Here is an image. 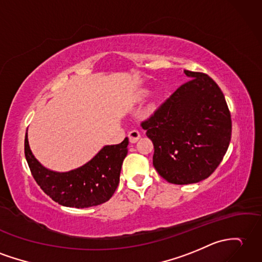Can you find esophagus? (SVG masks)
Instances as JSON below:
<instances>
[{
  "label": "esophagus",
  "instance_id": "esophagus-1",
  "mask_svg": "<svg viewBox=\"0 0 262 262\" xmlns=\"http://www.w3.org/2000/svg\"><path fill=\"white\" fill-rule=\"evenodd\" d=\"M128 138H129V142L130 143H136L139 138H141V134H139L138 130L134 129V130H130L128 133Z\"/></svg>",
  "mask_w": 262,
  "mask_h": 262
}]
</instances>
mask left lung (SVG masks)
I'll list each match as a JSON object with an SVG mask.
<instances>
[{"label":"left lung","instance_id":"8db88e82","mask_svg":"<svg viewBox=\"0 0 262 262\" xmlns=\"http://www.w3.org/2000/svg\"><path fill=\"white\" fill-rule=\"evenodd\" d=\"M190 81L142 123L153 142V165L173 184L208 179L226 155L231 141V115L213 79L184 70Z\"/></svg>","mask_w":262,"mask_h":262}]
</instances>
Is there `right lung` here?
<instances>
[{"mask_svg":"<svg viewBox=\"0 0 262 262\" xmlns=\"http://www.w3.org/2000/svg\"><path fill=\"white\" fill-rule=\"evenodd\" d=\"M128 138L117 145H106L84 165L69 172L45 167L30 148L28 133L24 153L30 171L38 185L54 202L69 208H90L105 203L119 184V175L127 155Z\"/></svg>","mask_w":262,"mask_h":262,"instance_id":"obj_1","label":"right lung"}]
</instances>
